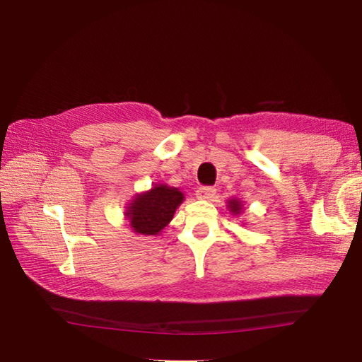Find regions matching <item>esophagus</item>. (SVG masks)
Here are the masks:
<instances>
[{"label": "esophagus", "instance_id": "34e87169", "mask_svg": "<svg viewBox=\"0 0 362 362\" xmlns=\"http://www.w3.org/2000/svg\"><path fill=\"white\" fill-rule=\"evenodd\" d=\"M216 194V189L210 187V185H204V187H199L196 190V196H198L199 199H205V201H210L211 198H214Z\"/></svg>", "mask_w": 362, "mask_h": 362}]
</instances>
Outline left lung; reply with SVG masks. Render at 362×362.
Instances as JSON below:
<instances>
[{
  "mask_svg": "<svg viewBox=\"0 0 362 362\" xmlns=\"http://www.w3.org/2000/svg\"><path fill=\"white\" fill-rule=\"evenodd\" d=\"M229 208H231V211L234 214H237V213H240V210H242V205H240L238 201L233 199V201H229Z\"/></svg>",
  "mask_w": 362,
  "mask_h": 362,
  "instance_id": "1",
  "label": "left lung"
}]
</instances>
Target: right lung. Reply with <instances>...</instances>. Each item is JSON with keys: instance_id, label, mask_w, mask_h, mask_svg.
I'll list each match as a JSON object with an SVG mask.
<instances>
[{"instance_id": "1", "label": "right lung", "mask_w": 362, "mask_h": 362, "mask_svg": "<svg viewBox=\"0 0 362 362\" xmlns=\"http://www.w3.org/2000/svg\"><path fill=\"white\" fill-rule=\"evenodd\" d=\"M182 199L184 196L178 189L168 185H158L137 196L127 213L131 228L137 234H158L172 221L175 210Z\"/></svg>"}]
</instances>
